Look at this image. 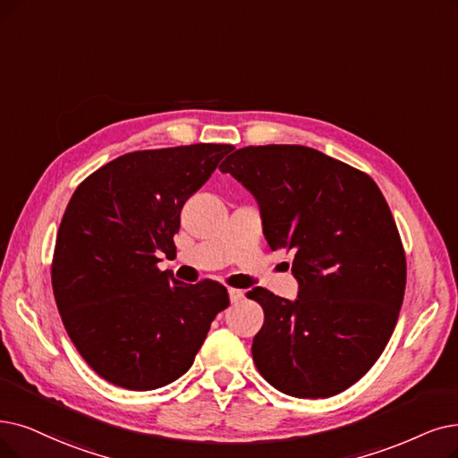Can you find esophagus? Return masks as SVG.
Returning <instances> with one entry per match:
<instances>
[{
    "label": "esophagus",
    "instance_id": "1",
    "mask_svg": "<svg viewBox=\"0 0 458 458\" xmlns=\"http://www.w3.org/2000/svg\"><path fill=\"white\" fill-rule=\"evenodd\" d=\"M229 299H231V302L234 304V302H239V301H242L244 299V291L242 289H229Z\"/></svg>",
    "mask_w": 458,
    "mask_h": 458
}]
</instances>
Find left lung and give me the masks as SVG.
I'll return each mask as SVG.
<instances>
[{
  "mask_svg": "<svg viewBox=\"0 0 458 458\" xmlns=\"http://www.w3.org/2000/svg\"><path fill=\"white\" fill-rule=\"evenodd\" d=\"M219 171L255 197L270 250L295 253V301L253 287L265 323L251 355L259 374L297 398L352 387L379 359L406 289V255L376 182L299 144L246 146Z\"/></svg>",
  "mask_w": 458,
  "mask_h": 458,
  "instance_id": "obj_1",
  "label": "left lung"
}]
</instances>
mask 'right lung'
I'll list each match as a JSON object with an SVG mask.
<instances>
[{"mask_svg":"<svg viewBox=\"0 0 458 458\" xmlns=\"http://www.w3.org/2000/svg\"><path fill=\"white\" fill-rule=\"evenodd\" d=\"M231 150L200 142L125 154L69 200L54 248V299L82 359L118 387L152 391L184 376L229 306L222 284L188 285L157 263L176 253L182 207Z\"/></svg>","mask_w":458,"mask_h":458,"instance_id":"right-lung-1","label":"right lung"}]
</instances>
